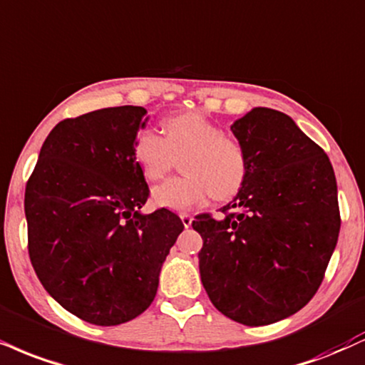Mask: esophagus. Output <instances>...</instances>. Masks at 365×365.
<instances>
[{
	"label": "esophagus",
	"mask_w": 365,
	"mask_h": 365,
	"mask_svg": "<svg viewBox=\"0 0 365 365\" xmlns=\"http://www.w3.org/2000/svg\"><path fill=\"white\" fill-rule=\"evenodd\" d=\"M180 219H182L183 226H185V227H190L192 226V221H194V217H192L190 214H185V212L180 214Z\"/></svg>",
	"instance_id": "obj_1"
}]
</instances>
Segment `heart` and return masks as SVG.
<instances>
[{
	"mask_svg": "<svg viewBox=\"0 0 365 365\" xmlns=\"http://www.w3.org/2000/svg\"><path fill=\"white\" fill-rule=\"evenodd\" d=\"M182 158L185 175L171 178L153 190L158 207L188 210L210 195L231 199L248 177V156L243 144L200 112H183L163 120V135L140 129L133 143V158L149 182L165 178Z\"/></svg>",
	"mask_w": 365,
	"mask_h": 365,
	"instance_id": "b5f03b06",
	"label": "heart"
}]
</instances>
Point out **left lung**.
<instances>
[{"mask_svg": "<svg viewBox=\"0 0 365 365\" xmlns=\"http://www.w3.org/2000/svg\"><path fill=\"white\" fill-rule=\"evenodd\" d=\"M248 177L225 219L199 214L200 279L212 304L247 327L297 313L311 301L340 232L336 178L291 117L257 107L231 125Z\"/></svg>", "mask_w": 365, "mask_h": 365, "instance_id": "1", "label": "left lung"}]
</instances>
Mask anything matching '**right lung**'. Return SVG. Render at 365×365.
Listing matches in <instances>:
<instances>
[{
	"label": "right lung",
	"mask_w": 365,
	"mask_h": 365,
	"mask_svg": "<svg viewBox=\"0 0 365 365\" xmlns=\"http://www.w3.org/2000/svg\"><path fill=\"white\" fill-rule=\"evenodd\" d=\"M146 108L64 118L43 140L25 188L29 255L43 289L83 322H130L155 299L183 231L168 209L140 214L149 187L133 158Z\"/></svg>",
	"instance_id": "add662e5"
}]
</instances>
